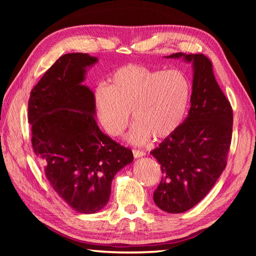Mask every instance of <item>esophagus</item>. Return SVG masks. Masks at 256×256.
Masks as SVG:
<instances>
[{
    "label": "esophagus",
    "instance_id": "esophagus-1",
    "mask_svg": "<svg viewBox=\"0 0 256 256\" xmlns=\"http://www.w3.org/2000/svg\"><path fill=\"white\" fill-rule=\"evenodd\" d=\"M132 152H134V158H140V157H143L145 154V152L143 150H132Z\"/></svg>",
    "mask_w": 256,
    "mask_h": 256
}]
</instances>
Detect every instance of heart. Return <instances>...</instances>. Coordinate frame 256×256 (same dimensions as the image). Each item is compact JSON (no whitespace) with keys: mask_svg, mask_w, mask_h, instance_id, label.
Wrapping results in <instances>:
<instances>
[{"mask_svg":"<svg viewBox=\"0 0 256 256\" xmlns=\"http://www.w3.org/2000/svg\"><path fill=\"white\" fill-rule=\"evenodd\" d=\"M190 98V81L178 69L126 64L113 72L110 85H98L94 102L100 125L114 138L124 134L132 113L136 124L129 140L144 144L150 136L161 141L173 136L188 111Z\"/></svg>","mask_w":256,"mask_h":256,"instance_id":"1","label":"heart"}]
</instances>
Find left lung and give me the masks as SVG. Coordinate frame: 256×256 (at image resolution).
I'll return each instance as SVG.
<instances>
[{
  "label": "left lung",
  "mask_w": 256,
  "mask_h": 256,
  "mask_svg": "<svg viewBox=\"0 0 256 256\" xmlns=\"http://www.w3.org/2000/svg\"><path fill=\"white\" fill-rule=\"evenodd\" d=\"M193 63L191 108L176 132L150 154L160 164L162 178L154 192L156 205L170 214L189 210L200 202L228 164L233 131V109L206 56L171 54Z\"/></svg>",
  "instance_id": "left-lung-1"
}]
</instances>
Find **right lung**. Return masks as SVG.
Here are the masks:
<instances>
[{
	"label": "right lung",
	"instance_id": "1",
	"mask_svg": "<svg viewBox=\"0 0 256 256\" xmlns=\"http://www.w3.org/2000/svg\"><path fill=\"white\" fill-rule=\"evenodd\" d=\"M86 53L62 56L30 90L28 120L32 147L51 187L74 210L104 208L111 184L134 160L130 148L104 134L95 120L92 92L82 85Z\"/></svg>",
	"mask_w": 256,
	"mask_h": 256
}]
</instances>
